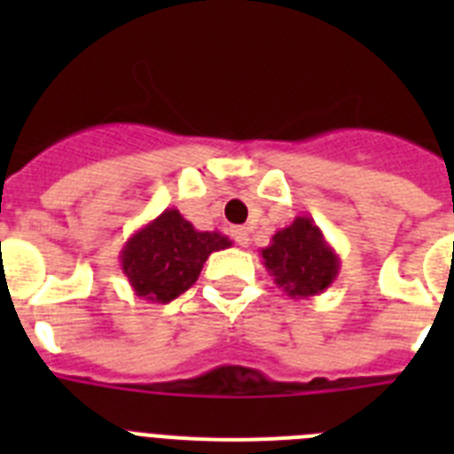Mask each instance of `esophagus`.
Here are the masks:
<instances>
[{
    "instance_id": "obj_1",
    "label": "esophagus",
    "mask_w": 454,
    "mask_h": 454,
    "mask_svg": "<svg viewBox=\"0 0 454 454\" xmlns=\"http://www.w3.org/2000/svg\"><path fill=\"white\" fill-rule=\"evenodd\" d=\"M231 236H234V240L240 247L250 246V231H247V227H231Z\"/></svg>"
}]
</instances>
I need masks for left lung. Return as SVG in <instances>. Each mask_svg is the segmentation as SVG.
<instances>
[{"label":"left lung","mask_w":454,"mask_h":454,"mask_svg":"<svg viewBox=\"0 0 454 454\" xmlns=\"http://www.w3.org/2000/svg\"><path fill=\"white\" fill-rule=\"evenodd\" d=\"M262 263L291 298L320 295L340 270V256L307 215H298L288 227L275 231L270 246L262 250Z\"/></svg>","instance_id":"1"}]
</instances>
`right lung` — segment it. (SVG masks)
<instances>
[{"label": "right lung", "mask_w": 454, "mask_h": 454, "mask_svg": "<svg viewBox=\"0 0 454 454\" xmlns=\"http://www.w3.org/2000/svg\"><path fill=\"white\" fill-rule=\"evenodd\" d=\"M227 247L224 234L195 230L179 208H166L127 239L120 268L138 298L168 304L198 282L208 256Z\"/></svg>", "instance_id": "obj_1"}]
</instances>
